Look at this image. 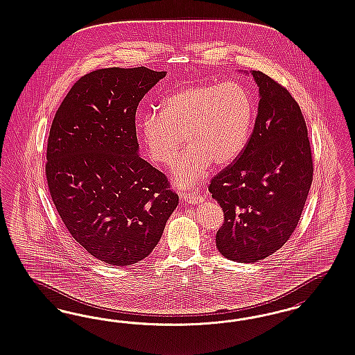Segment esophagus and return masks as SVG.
<instances>
[{
	"label": "esophagus",
	"mask_w": 355,
	"mask_h": 355,
	"mask_svg": "<svg viewBox=\"0 0 355 355\" xmlns=\"http://www.w3.org/2000/svg\"><path fill=\"white\" fill-rule=\"evenodd\" d=\"M182 199L183 202H186V203H193V205L203 202V196H200L199 193H183Z\"/></svg>",
	"instance_id": "34e87169"
}]
</instances>
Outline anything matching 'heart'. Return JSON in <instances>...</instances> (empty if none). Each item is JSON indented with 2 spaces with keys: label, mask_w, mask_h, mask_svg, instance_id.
Here are the masks:
<instances>
[{
  "label": "heart",
  "mask_w": 355,
  "mask_h": 355,
  "mask_svg": "<svg viewBox=\"0 0 355 355\" xmlns=\"http://www.w3.org/2000/svg\"><path fill=\"white\" fill-rule=\"evenodd\" d=\"M254 117L248 88L236 80L183 87L162 101V110L150 109L140 121V135L150 160L173 166L180 187H193L211 162L225 166L248 144Z\"/></svg>",
  "instance_id": "heart-1"
}]
</instances>
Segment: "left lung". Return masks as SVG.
Masks as SVG:
<instances>
[{"instance_id":"8db88e82","label":"left lung","mask_w":355,"mask_h":355,"mask_svg":"<svg viewBox=\"0 0 355 355\" xmlns=\"http://www.w3.org/2000/svg\"><path fill=\"white\" fill-rule=\"evenodd\" d=\"M258 116L242 153L208 186L224 224L216 246L229 260L255 263L282 248L300 223L313 178L301 107L286 87L261 71Z\"/></svg>"}]
</instances>
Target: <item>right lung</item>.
Listing matches in <instances>:
<instances>
[{
  "label": "right lung",
  "instance_id": "add662e5",
  "mask_svg": "<svg viewBox=\"0 0 355 355\" xmlns=\"http://www.w3.org/2000/svg\"><path fill=\"white\" fill-rule=\"evenodd\" d=\"M165 76L139 66L80 76L49 131L45 175L54 207L76 242L112 266L147 258L178 205L166 175L137 153V107Z\"/></svg>",
  "mask_w": 355,
  "mask_h": 355
}]
</instances>
